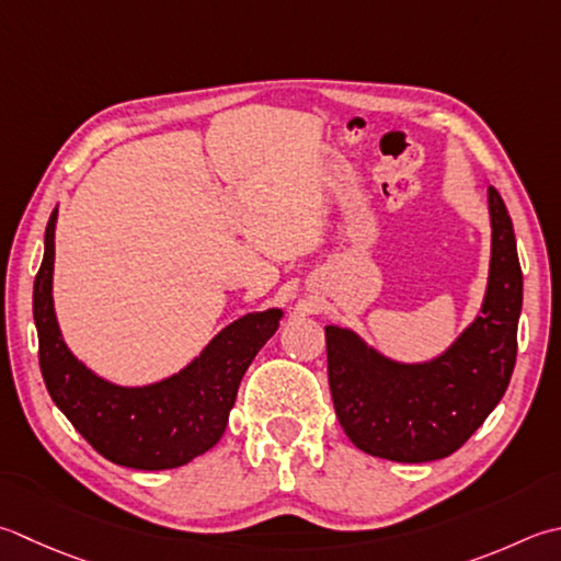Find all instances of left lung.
Segmentation results:
<instances>
[{"instance_id":"left-lung-1","label":"left lung","mask_w":561,"mask_h":561,"mask_svg":"<svg viewBox=\"0 0 561 561\" xmlns=\"http://www.w3.org/2000/svg\"><path fill=\"white\" fill-rule=\"evenodd\" d=\"M491 260L481 309L453 345L399 362L353 328L325 325L328 381L337 421L355 447L391 462H433L457 453L496 409L515 367L523 272L501 194L489 186Z\"/></svg>"}]
</instances>
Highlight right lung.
Masks as SVG:
<instances>
[{"instance_id":"obj_1","label":"right lung","mask_w":561,"mask_h":561,"mask_svg":"<svg viewBox=\"0 0 561 561\" xmlns=\"http://www.w3.org/2000/svg\"><path fill=\"white\" fill-rule=\"evenodd\" d=\"M55 224L58 208L46 226V250L33 282L38 362L53 403L99 455L121 467L174 469L208 453L224 437L240 379L277 333L284 309L240 316L174 375L121 387L99 377L65 343L53 304Z\"/></svg>"}]
</instances>
